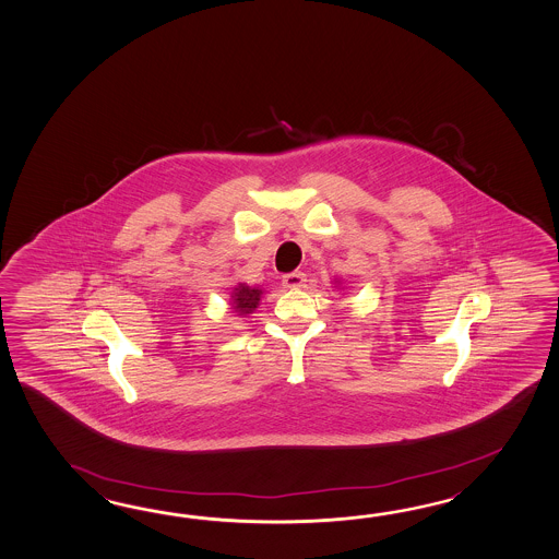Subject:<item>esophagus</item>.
<instances>
[{
	"label": "esophagus",
	"instance_id": "34e87169",
	"mask_svg": "<svg viewBox=\"0 0 559 559\" xmlns=\"http://www.w3.org/2000/svg\"><path fill=\"white\" fill-rule=\"evenodd\" d=\"M307 283V276L305 273H300V271H295V273H288L283 276V285L286 288H298V286H305Z\"/></svg>",
	"mask_w": 559,
	"mask_h": 559
}]
</instances>
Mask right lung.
<instances>
[{"mask_svg": "<svg viewBox=\"0 0 559 559\" xmlns=\"http://www.w3.org/2000/svg\"><path fill=\"white\" fill-rule=\"evenodd\" d=\"M261 295V288H252V286L240 283V285L236 286L235 293H233V305H235L236 312H240V314L252 312V310L257 309Z\"/></svg>", "mask_w": 559, "mask_h": 559, "instance_id": "right-lung-1", "label": "right lung"}]
</instances>
